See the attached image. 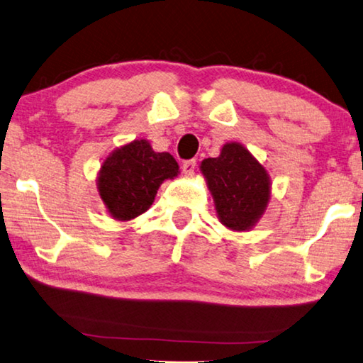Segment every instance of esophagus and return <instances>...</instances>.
<instances>
[{
  "label": "esophagus",
  "mask_w": 363,
  "mask_h": 363,
  "mask_svg": "<svg viewBox=\"0 0 363 363\" xmlns=\"http://www.w3.org/2000/svg\"><path fill=\"white\" fill-rule=\"evenodd\" d=\"M194 169H196V160L194 159L186 160V162H183V165H182L183 174H185L186 177L194 175Z\"/></svg>",
  "instance_id": "1"
}]
</instances>
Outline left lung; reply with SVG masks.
<instances>
[{
    "label": "left lung",
    "mask_w": 363,
    "mask_h": 363,
    "mask_svg": "<svg viewBox=\"0 0 363 363\" xmlns=\"http://www.w3.org/2000/svg\"><path fill=\"white\" fill-rule=\"evenodd\" d=\"M199 169L218 222L231 231L252 230L272 198V180L264 165L241 143L230 141L217 157L204 159Z\"/></svg>",
    "instance_id": "8db88e82"
}]
</instances>
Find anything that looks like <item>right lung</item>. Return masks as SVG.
Returning a JSON list of instances; mask_svg holds the SVG:
<instances>
[{
	"mask_svg": "<svg viewBox=\"0 0 363 363\" xmlns=\"http://www.w3.org/2000/svg\"><path fill=\"white\" fill-rule=\"evenodd\" d=\"M178 174L172 154L154 151L150 141L140 138L116 147L104 159L96 188L109 216L127 222L150 209L159 186Z\"/></svg>",
	"mask_w": 363,
	"mask_h": 363,
	"instance_id": "1",
	"label": "right lung"
}]
</instances>
